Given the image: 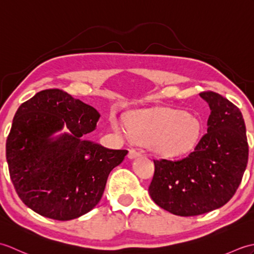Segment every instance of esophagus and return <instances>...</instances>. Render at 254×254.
<instances>
[{"instance_id": "obj_1", "label": "esophagus", "mask_w": 254, "mask_h": 254, "mask_svg": "<svg viewBox=\"0 0 254 254\" xmlns=\"http://www.w3.org/2000/svg\"><path fill=\"white\" fill-rule=\"evenodd\" d=\"M142 154L139 153L137 149H130V150H128V158H130V159H134L136 157H139Z\"/></svg>"}]
</instances>
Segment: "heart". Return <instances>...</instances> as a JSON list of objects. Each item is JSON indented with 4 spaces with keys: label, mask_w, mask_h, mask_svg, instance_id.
I'll return each mask as SVG.
<instances>
[{
    "label": "heart",
    "mask_w": 254,
    "mask_h": 254,
    "mask_svg": "<svg viewBox=\"0 0 254 254\" xmlns=\"http://www.w3.org/2000/svg\"><path fill=\"white\" fill-rule=\"evenodd\" d=\"M118 132H126L121 122L113 121ZM198 126L195 119L178 110L163 109L141 111L130 120V133L134 139L150 143L164 155L181 154L195 141Z\"/></svg>",
    "instance_id": "heart-1"
}]
</instances>
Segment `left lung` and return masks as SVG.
Segmentation results:
<instances>
[{"label": "left lung", "instance_id": "left-lung-1", "mask_svg": "<svg viewBox=\"0 0 254 254\" xmlns=\"http://www.w3.org/2000/svg\"><path fill=\"white\" fill-rule=\"evenodd\" d=\"M199 96L210 109L207 133L187 157L154 160L148 188L158 206L179 216H196L224 206L238 189L249 156L239 108L214 91Z\"/></svg>", "mask_w": 254, "mask_h": 254}]
</instances>
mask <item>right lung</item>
<instances>
[{"label": "right lung", "instance_id": "1", "mask_svg": "<svg viewBox=\"0 0 254 254\" xmlns=\"http://www.w3.org/2000/svg\"><path fill=\"white\" fill-rule=\"evenodd\" d=\"M100 118L94 107L60 89L21 104L6 141L10 180L21 201L41 216L71 220L99 203L110 171L126 149L85 139ZM69 128V132L55 133Z\"/></svg>", "mask_w": 254, "mask_h": 254}]
</instances>
